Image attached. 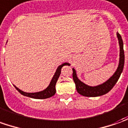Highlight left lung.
<instances>
[{
  "label": "left lung",
  "instance_id": "obj_1",
  "mask_svg": "<svg viewBox=\"0 0 128 128\" xmlns=\"http://www.w3.org/2000/svg\"><path fill=\"white\" fill-rule=\"evenodd\" d=\"M117 38L118 40L119 47H120V55H119V63L118 68L115 71V73L108 79L106 81H105L100 85L96 86H90L86 83L82 82L77 76V74L75 68H73V78L74 81L76 84V88L77 92L80 94L85 97H99L104 95L105 94L108 93L113 87L115 86L118 80L120 78V76L123 70L124 62H125V55H124V50H123V42H122L121 36L119 34L118 32H117Z\"/></svg>",
  "mask_w": 128,
  "mask_h": 128
}]
</instances>
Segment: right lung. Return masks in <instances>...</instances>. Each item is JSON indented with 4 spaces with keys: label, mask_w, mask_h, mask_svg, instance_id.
Segmentation results:
<instances>
[{
    "label": "right lung",
    "mask_w": 128,
    "mask_h": 128,
    "mask_svg": "<svg viewBox=\"0 0 128 128\" xmlns=\"http://www.w3.org/2000/svg\"><path fill=\"white\" fill-rule=\"evenodd\" d=\"M66 65L69 66L70 64L68 63V62H65V63H63L62 64L60 65V66L57 67V70H56L52 78L51 81L50 82L49 86H48L46 89L43 90L42 91L37 92H24V91L21 90L20 89H19V88H16L15 86H14V88L18 90L19 92H20L22 95L26 96V97H31V98H34V99H38V100L47 99V98L52 97L53 95H54V94L56 93L55 86H56V82H57V80H58L60 76L62 68L64 66H66Z\"/></svg>",
    "instance_id": "right-lung-1"
}]
</instances>
